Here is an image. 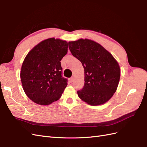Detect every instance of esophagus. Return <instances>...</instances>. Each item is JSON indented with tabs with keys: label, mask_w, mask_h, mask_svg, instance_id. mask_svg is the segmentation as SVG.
<instances>
[{
	"label": "esophagus",
	"mask_w": 147,
	"mask_h": 147,
	"mask_svg": "<svg viewBox=\"0 0 147 147\" xmlns=\"http://www.w3.org/2000/svg\"><path fill=\"white\" fill-rule=\"evenodd\" d=\"M73 81H74V77H71L70 78V82L72 83V82H73Z\"/></svg>",
	"instance_id": "1"
}]
</instances>
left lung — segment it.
Returning <instances> with one entry per match:
<instances>
[{"mask_svg": "<svg viewBox=\"0 0 147 147\" xmlns=\"http://www.w3.org/2000/svg\"><path fill=\"white\" fill-rule=\"evenodd\" d=\"M72 55L81 62L84 84L77 91L83 101L91 105L105 104L116 92L120 78L117 60L99 43L89 39L69 42Z\"/></svg>", "mask_w": 147, "mask_h": 147, "instance_id": "1", "label": "left lung"}]
</instances>
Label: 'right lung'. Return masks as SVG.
I'll list each match as a JSON object with an SVG mask.
<instances>
[{"instance_id":"right-lung-1","label":"right lung","mask_w":147,"mask_h":147,"mask_svg":"<svg viewBox=\"0 0 147 147\" xmlns=\"http://www.w3.org/2000/svg\"><path fill=\"white\" fill-rule=\"evenodd\" d=\"M68 43L50 38L40 42L26 56L20 77L26 94L35 103L47 105L59 99L67 85L62 77L61 61Z\"/></svg>"}]
</instances>
